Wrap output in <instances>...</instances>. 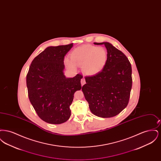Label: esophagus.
<instances>
[{
  "mask_svg": "<svg viewBox=\"0 0 161 161\" xmlns=\"http://www.w3.org/2000/svg\"><path fill=\"white\" fill-rule=\"evenodd\" d=\"M85 83H86V81H85V79H84V77L81 80V86H83L84 84H85Z\"/></svg>",
  "mask_w": 161,
  "mask_h": 161,
  "instance_id": "34e87169",
  "label": "esophagus"
}]
</instances>
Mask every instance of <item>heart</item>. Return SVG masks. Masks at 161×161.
I'll return each mask as SVG.
<instances>
[{
  "instance_id": "1",
  "label": "heart",
  "mask_w": 161,
  "mask_h": 161,
  "mask_svg": "<svg viewBox=\"0 0 161 161\" xmlns=\"http://www.w3.org/2000/svg\"><path fill=\"white\" fill-rule=\"evenodd\" d=\"M107 53L103 47L85 45L75 49L70 54V59L66 58L67 67L72 70L81 66L83 72L93 75L101 72L106 65Z\"/></svg>"
}]
</instances>
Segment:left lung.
<instances>
[{
  "mask_svg": "<svg viewBox=\"0 0 161 161\" xmlns=\"http://www.w3.org/2000/svg\"><path fill=\"white\" fill-rule=\"evenodd\" d=\"M94 44L105 45L107 61L99 73L85 77L86 83L82 91L93 115L110 118L119 114L129 103L132 86L131 66L127 57L111 43Z\"/></svg>",
  "mask_w": 161,
  "mask_h": 161,
  "instance_id": "left-lung-1",
  "label": "left lung"
}]
</instances>
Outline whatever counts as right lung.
<instances>
[{"label":"right lung","instance_id":"1","mask_svg":"<svg viewBox=\"0 0 161 161\" xmlns=\"http://www.w3.org/2000/svg\"><path fill=\"white\" fill-rule=\"evenodd\" d=\"M72 46L73 43L49 46L30 66L26 76L29 99L38 116L46 123L67 121L74 93L81 89V75L67 78L64 74V58Z\"/></svg>","mask_w":161,"mask_h":161}]
</instances>
